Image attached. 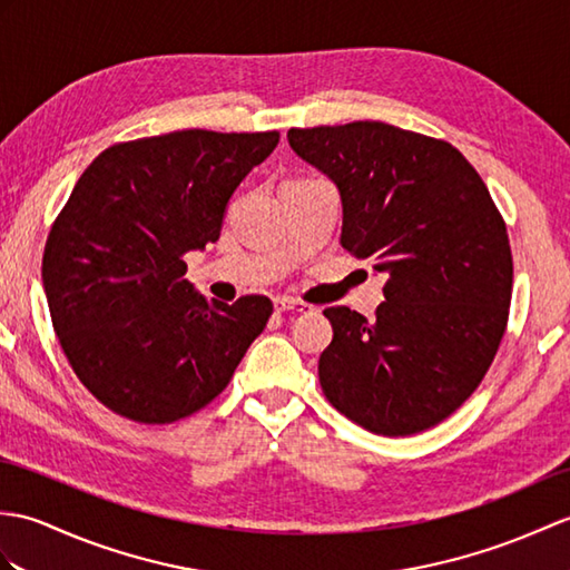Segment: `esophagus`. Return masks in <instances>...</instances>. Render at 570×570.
Listing matches in <instances>:
<instances>
[{"label": "esophagus", "mask_w": 570, "mask_h": 570, "mask_svg": "<svg viewBox=\"0 0 570 570\" xmlns=\"http://www.w3.org/2000/svg\"><path fill=\"white\" fill-rule=\"evenodd\" d=\"M274 308L279 311V313H284V311L311 313V311H313L311 303H306V301H298V298H286V296H282V298H274Z\"/></svg>", "instance_id": "1"}]
</instances>
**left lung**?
<instances>
[{"mask_svg":"<svg viewBox=\"0 0 570 570\" xmlns=\"http://www.w3.org/2000/svg\"><path fill=\"white\" fill-rule=\"evenodd\" d=\"M288 145L337 184L342 247L389 276L376 321L323 311L325 399L383 436L440 425L508 327L512 253L491 191L452 142L381 121L291 128Z\"/></svg>","mask_w":570,"mask_h":570,"instance_id":"1","label":"left lung"}]
</instances>
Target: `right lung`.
Wrapping results in <instances>:
<instances>
[{"instance_id":"add662e5","label":"right lung","mask_w":570,"mask_h":570,"mask_svg":"<svg viewBox=\"0 0 570 570\" xmlns=\"http://www.w3.org/2000/svg\"><path fill=\"white\" fill-rule=\"evenodd\" d=\"M276 142V130H175L111 145L77 179L48 233L43 286L72 372L116 415H194L267 327V296L206 301L184 255L218 240L237 184Z\"/></svg>"}]
</instances>
